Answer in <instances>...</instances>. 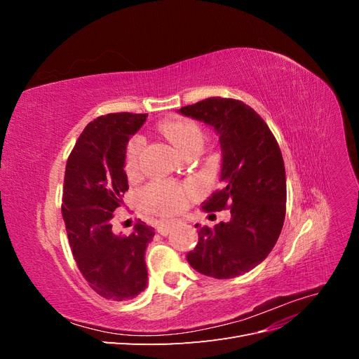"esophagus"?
<instances>
[{
  "label": "esophagus",
  "instance_id": "esophagus-1",
  "mask_svg": "<svg viewBox=\"0 0 359 359\" xmlns=\"http://www.w3.org/2000/svg\"><path fill=\"white\" fill-rule=\"evenodd\" d=\"M170 227H172L170 223H160V224L157 226V232H158L160 235H168L169 231H170Z\"/></svg>",
  "mask_w": 359,
  "mask_h": 359
}]
</instances>
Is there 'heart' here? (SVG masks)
<instances>
[{
    "label": "heart",
    "mask_w": 359,
    "mask_h": 359,
    "mask_svg": "<svg viewBox=\"0 0 359 359\" xmlns=\"http://www.w3.org/2000/svg\"><path fill=\"white\" fill-rule=\"evenodd\" d=\"M160 132L169 142L173 144L184 154L193 147H202L203 132L191 119H169L160 126ZM144 147V139L135 136L130 140L126 151V170L132 173L137 169L140 151ZM191 189L175 186L172 182L157 181L139 191V202L149 212L170 215L181 211L191 196Z\"/></svg>",
    "instance_id": "b5f03b06"
}]
</instances>
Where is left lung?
I'll return each instance as SVG.
<instances>
[{"label":"left lung","mask_w":359,"mask_h":359,"mask_svg":"<svg viewBox=\"0 0 359 359\" xmlns=\"http://www.w3.org/2000/svg\"><path fill=\"white\" fill-rule=\"evenodd\" d=\"M178 112L214 127L220 140L223 187L202 203V210H231L227 223L201 227L187 260L203 276L238 277L262 262L283 227V156L266 123L241 100L210 97Z\"/></svg>","instance_id":"8db88e82"}]
</instances>
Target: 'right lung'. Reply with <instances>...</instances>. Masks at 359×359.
Returning a JSON list of instances; mask_svg holds the SVG:
<instances>
[{"label":"right lung","instance_id":"right-lung-1","mask_svg":"<svg viewBox=\"0 0 359 359\" xmlns=\"http://www.w3.org/2000/svg\"><path fill=\"white\" fill-rule=\"evenodd\" d=\"M147 114H107L83 128L69 156L61 212L83 278L100 297L127 301L145 290V250L154 229L144 222L130 235L112 232L114 211L128 190L126 151Z\"/></svg>","mask_w":359,"mask_h":359}]
</instances>
